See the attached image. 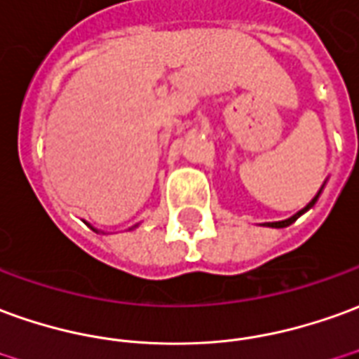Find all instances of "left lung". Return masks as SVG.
<instances>
[{"instance_id": "left-lung-1", "label": "left lung", "mask_w": 359, "mask_h": 359, "mask_svg": "<svg viewBox=\"0 0 359 359\" xmlns=\"http://www.w3.org/2000/svg\"><path fill=\"white\" fill-rule=\"evenodd\" d=\"M323 188H325V184H323V187H320V190H319V192H317V196L313 198V200H311L309 204L305 205V208H303V210H299V212H297V214H293L292 217H287V219H282V222H268V223H262V225H264V227H274V229H282V227H287V225H292V223L295 222V219H297V217H302V215L305 214V212H309L311 208H313V205L317 204V200H319L320 192H323Z\"/></svg>"}]
</instances>
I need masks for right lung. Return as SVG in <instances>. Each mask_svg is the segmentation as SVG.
<instances>
[{"instance_id":"obj_1","label":"right lung","mask_w":359,"mask_h":359,"mask_svg":"<svg viewBox=\"0 0 359 359\" xmlns=\"http://www.w3.org/2000/svg\"><path fill=\"white\" fill-rule=\"evenodd\" d=\"M89 227H91V229H93V231H95V233H101V231H99V229H95L93 225H89ZM134 227H137V225H134ZM134 227H132V229H134Z\"/></svg>"}]
</instances>
